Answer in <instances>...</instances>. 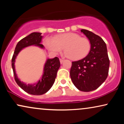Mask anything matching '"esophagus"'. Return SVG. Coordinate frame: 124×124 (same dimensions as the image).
I'll list each match as a JSON object with an SVG mask.
<instances>
[{
    "mask_svg": "<svg viewBox=\"0 0 124 124\" xmlns=\"http://www.w3.org/2000/svg\"><path fill=\"white\" fill-rule=\"evenodd\" d=\"M60 63H61V64H62V62H64V59H60Z\"/></svg>",
    "mask_w": 124,
    "mask_h": 124,
    "instance_id": "34e87169",
    "label": "esophagus"
}]
</instances>
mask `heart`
<instances>
[{
    "label": "heart",
    "instance_id": "1",
    "mask_svg": "<svg viewBox=\"0 0 124 124\" xmlns=\"http://www.w3.org/2000/svg\"><path fill=\"white\" fill-rule=\"evenodd\" d=\"M45 45L48 50L55 54L59 53L64 48V55L73 60L84 58L91 50V43L89 39L81 37L74 33H64L54 38H46Z\"/></svg>",
    "mask_w": 124,
    "mask_h": 124
}]
</instances>
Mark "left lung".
<instances>
[{
  "instance_id": "1",
  "label": "left lung",
  "mask_w": 124,
  "mask_h": 124,
  "mask_svg": "<svg viewBox=\"0 0 124 124\" xmlns=\"http://www.w3.org/2000/svg\"><path fill=\"white\" fill-rule=\"evenodd\" d=\"M81 32L90 41L91 50L84 59L72 62L70 76L79 90L89 92L98 89L107 78L109 60L106 44L101 37L87 30Z\"/></svg>"
}]
</instances>
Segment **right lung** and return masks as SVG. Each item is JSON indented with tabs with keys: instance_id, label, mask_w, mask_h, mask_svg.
Segmentation results:
<instances>
[{
	"instance_id": "add662e5",
	"label": "right lung",
	"mask_w": 124,
	"mask_h": 124,
	"mask_svg": "<svg viewBox=\"0 0 124 124\" xmlns=\"http://www.w3.org/2000/svg\"><path fill=\"white\" fill-rule=\"evenodd\" d=\"M41 34L40 33L34 32L20 40L17 44L12 59V67L16 83L25 92L34 95H40L45 94L51 88L56 77L57 70L60 67L59 59L57 57H55L54 59H47L44 67L43 74L41 79L33 85H26L20 81L15 71V62L18 53L25 47L35 45L43 48V45L40 43L42 38Z\"/></svg>"
}]
</instances>
